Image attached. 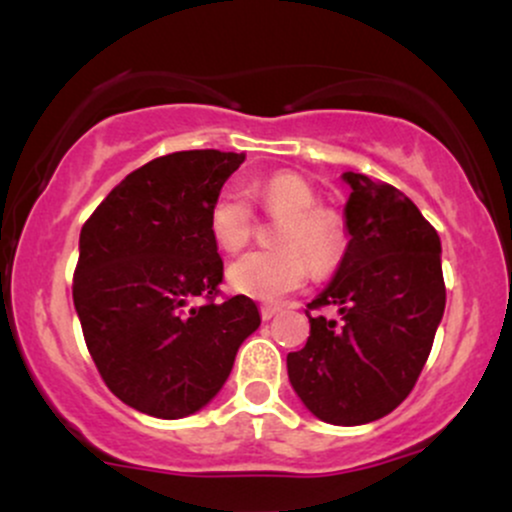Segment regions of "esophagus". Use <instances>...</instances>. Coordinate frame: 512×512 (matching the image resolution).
Listing matches in <instances>:
<instances>
[{"instance_id": "obj_1", "label": "esophagus", "mask_w": 512, "mask_h": 512, "mask_svg": "<svg viewBox=\"0 0 512 512\" xmlns=\"http://www.w3.org/2000/svg\"><path fill=\"white\" fill-rule=\"evenodd\" d=\"M276 313H279V308H274V305H262V308H260L262 320H272Z\"/></svg>"}]
</instances>
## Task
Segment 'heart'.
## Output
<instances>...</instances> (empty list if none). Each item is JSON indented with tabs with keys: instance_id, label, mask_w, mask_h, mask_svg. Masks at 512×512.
<instances>
[{
	"instance_id": "1",
	"label": "heart",
	"mask_w": 512,
	"mask_h": 512,
	"mask_svg": "<svg viewBox=\"0 0 512 512\" xmlns=\"http://www.w3.org/2000/svg\"><path fill=\"white\" fill-rule=\"evenodd\" d=\"M257 197L274 214L286 216L279 226L276 250H257L238 257L226 279L236 293L262 303H276L301 289L310 264L315 272H330L342 257L346 233L337 211L317 207L313 187L293 173H274L257 185ZM255 216L248 197L226 187L209 209V231L221 250L238 252L252 238ZM311 262L308 263L307 260Z\"/></svg>"
}]
</instances>
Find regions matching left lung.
Masks as SVG:
<instances>
[{"label": "left lung", "mask_w": 512, "mask_h": 512, "mask_svg": "<svg viewBox=\"0 0 512 512\" xmlns=\"http://www.w3.org/2000/svg\"><path fill=\"white\" fill-rule=\"evenodd\" d=\"M349 233L342 262L308 309L310 337L286 356L289 380L320 421L361 426L383 419L419 380L443 320L440 238L416 204L387 182L344 173Z\"/></svg>", "instance_id": "obj_1"}]
</instances>
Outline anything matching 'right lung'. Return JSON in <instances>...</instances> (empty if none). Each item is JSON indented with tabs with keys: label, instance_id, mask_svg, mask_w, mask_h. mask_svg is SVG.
<instances>
[{
	"label": "right lung",
	"instance_id": "add662e5",
	"mask_svg": "<svg viewBox=\"0 0 512 512\" xmlns=\"http://www.w3.org/2000/svg\"><path fill=\"white\" fill-rule=\"evenodd\" d=\"M245 154L178 151L129 173L79 236L74 308L115 397L156 419L219 395L240 344L260 327L248 296L216 303L223 260L209 209ZM204 306H190L195 297Z\"/></svg>",
	"mask_w": 512,
	"mask_h": 512
}]
</instances>
